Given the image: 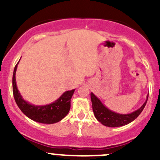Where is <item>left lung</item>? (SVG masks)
<instances>
[{
    "label": "left lung",
    "instance_id": "left-lung-1",
    "mask_svg": "<svg viewBox=\"0 0 160 160\" xmlns=\"http://www.w3.org/2000/svg\"><path fill=\"white\" fill-rule=\"evenodd\" d=\"M90 98H91L93 114L97 120L104 126L115 128V127H121L128 125L138 118L147 103L149 93L144 104L138 110L133 111L130 114H119L110 110L93 93H90Z\"/></svg>",
    "mask_w": 160,
    "mask_h": 160
}]
</instances>
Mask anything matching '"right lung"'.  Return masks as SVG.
I'll use <instances>...</instances> for the list:
<instances>
[{"mask_svg":"<svg viewBox=\"0 0 160 160\" xmlns=\"http://www.w3.org/2000/svg\"><path fill=\"white\" fill-rule=\"evenodd\" d=\"M18 62L16 64L13 72L12 88L14 100L20 110L30 119L39 123L54 124L60 122L70 111L71 98L75 89L64 92L56 101L49 104L35 105L30 104L23 99L16 84L15 74Z\"/></svg>","mask_w":160,"mask_h":160,"instance_id":"add662e5","label":"right lung"}]
</instances>
